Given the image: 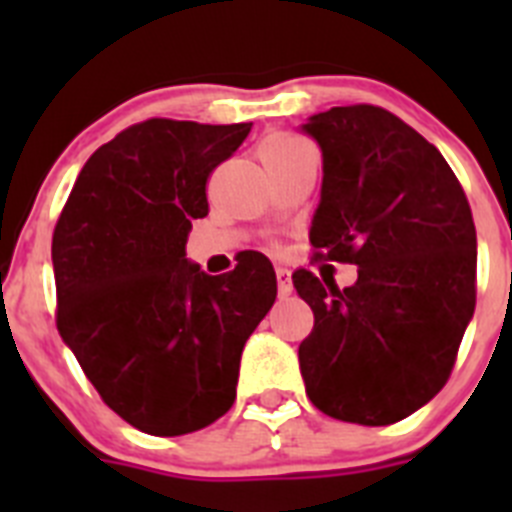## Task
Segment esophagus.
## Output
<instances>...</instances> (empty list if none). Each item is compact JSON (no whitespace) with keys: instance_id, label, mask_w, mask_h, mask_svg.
Segmentation results:
<instances>
[{"instance_id":"34e87169","label":"esophagus","mask_w":512,"mask_h":512,"mask_svg":"<svg viewBox=\"0 0 512 512\" xmlns=\"http://www.w3.org/2000/svg\"><path fill=\"white\" fill-rule=\"evenodd\" d=\"M277 287L282 297L292 295V274H289V269H284V266H279L277 269Z\"/></svg>"}]
</instances>
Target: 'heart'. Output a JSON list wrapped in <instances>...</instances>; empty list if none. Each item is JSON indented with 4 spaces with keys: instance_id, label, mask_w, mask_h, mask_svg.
Listing matches in <instances>:
<instances>
[{
    "instance_id": "1",
    "label": "heart",
    "mask_w": 512,
    "mask_h": 512,
    "mask_svg": "<svg viewBox=\"0 0 512 512\" xmlns=\"http://www.w3.org/2000/svg\"><path fill=\"white\" fill-rule=\"evenodd\" d=\"M297 146H302L300 140L287 138V135H274V138L266 140L264 148H271V151H289V148H297Z\"/></svg>"
}]
</instances>
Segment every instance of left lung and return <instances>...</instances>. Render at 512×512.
Returning <instances> with one entry per match:
<instances>
[{"label": "left lung", "instance_id": "left-lung-1", "mask_svg": "<svg viewBox=\"0 0 512 512\" xmlns=\"http://www.w3.org/2000/svg\"><path fill=\"white\" fill-rule=\"evenodd\" d=\"M300 130L323 153L310 243L359 266L343 289L292 274L315 315L300 343L307 397L346 423H397L441 392L474 315L472 210L438 148L382 107H330Z\"/></svg>", "mask_w": 512, "mask_h": 512}]
</instances>
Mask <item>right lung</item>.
<instances>
[{"mask_svg": "<svg viewBox=\"0 0 512 512\" xmlns=\"http://www.w3.org/2000/svg\"><path fill=\"white\" fill-rule=\"evenodd\" d=\"M251 122L146 120L89 156L53 233L58 330L102 400L151 436L230 410L241 354L277 300L259 251L210 277L187 259L210 171Z\"/></svg>", "mask_w": 512, "mask_h": 512, "instance_id": "obj_1", "label": "right lung"}]
</instances>
